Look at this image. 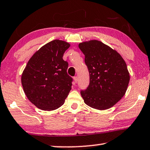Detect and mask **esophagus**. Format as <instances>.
Instances as JSON below:
<instances>
[{
  "label": "esophagus",
  "instance_id": "1",
  "mask_svg": "<svg viewBox=\"0 0 150 150\" xmlns=\"http://www.w3.org/2000/svg\"><path fill=\"white\" fill-rule=\"evenodd\" d=\"M73 79H74V81H75V83L77 82V81H78V78H77V76H75V77H73Z\"/></svg>",
  "mask_w": 150,
  "mask_h": 150
}]
</instances>
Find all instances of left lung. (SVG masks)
I'll use <instances>...</instances> for the list:
<instances>
[{
    "mask_svg": "<svg viewBox=\"0 0 150 150\" xmlns=\"http://www.w3.org/2000/svg\"><path fill=\"white\" fill-rule=\"evenodd\" d=\"M85 55L89 83L81 95L88 106L98 110L111 108L123 97L130 76L121 56L98 40L79 44Z\"/></svg>",
    "mask_w": 150,
    "mask_h": 150,
    "instance_id": "1",
    "label": "left lung"
}]
</instances>
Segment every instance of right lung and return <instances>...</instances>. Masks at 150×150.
<instances>
[{
    "label": "right lung",
    "mask_w": 150,
    "mask_h": 150,
    "mask_svg": "<svg viewBox=\"0 0 150 150\" xmlns=\"http://www.w3.org/2000/svg\"><path fill=\"white\" fill-rule=\"evenodd\" d=\"M70 46L55 40L32 56L21 76L24 92L29 100L44 110H53L64 104L71 89L73 78L67 74L69 64L62 57Z\"/></svg>",
    "instance_id": "right-lung-1"
}]
</instances>
